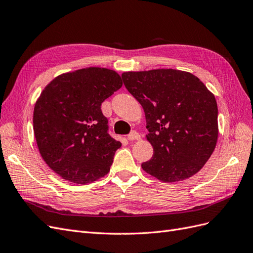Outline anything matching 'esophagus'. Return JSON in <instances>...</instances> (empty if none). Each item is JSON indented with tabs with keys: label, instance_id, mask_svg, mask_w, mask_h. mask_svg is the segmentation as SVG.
<instances>
[{
	"label": "esophagus",
	"instance_id": "esophagus-1",
	"mask_svg": "<svg viewBox=\"0 0 253 253\" xmlns=\"http://www.w3.org/2000/svg\"><path fill=\"white\" fill-rule=\"evenodd\" d=\"M127 139L128 140H138V139H140V135H139L138 132L133 131V132H131V133L128 134Z\"/></svg>",
	"mask_w": 253,
	"mask_h": 253
}]
</instances>
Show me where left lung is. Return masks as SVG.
I'll use <instances>...</instances> for the list:
<instances>
[{"instance_id":"obj_1","label":"left lung","mask_w":253,"mask_h":253,"mask_svg":"<svg viewBox=\"0 0 253 253\" xmlns=\"http://www.w3.org/2000/svg\"><path fill=\"white\" fill-rule=\"evenodd\" d=\"M145 114L153 156L142 169L165 182L200 171L215 149L218 126L215 97L196 76L172 68L121 75Z\"/></svg>"}]
</instances>
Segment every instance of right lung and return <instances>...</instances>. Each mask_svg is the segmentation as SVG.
<instances>
[{
  "mask_svg": "<svg viewBox=\"0 0 253 253\" xmlns=\"http://www.w3.org/2000/svg\"><path fill=\"white\" fill-rule=\"evenodd\" d=\"M121 86L116 72L87 67L60 75L43 89L35 137L44 162L63 179L85 185L109 173L121 142L108 133L101 103Z\"/></svg>",
  "mask_w": 253,
  "mask_h": 253,
  "instance_id": "obj_1",
  "label": "right lung"
}]
</instances>
